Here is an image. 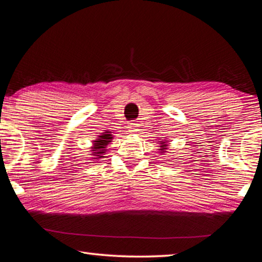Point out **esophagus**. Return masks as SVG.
Masks as SVG:
<instances>
[{
    "mask_svg": "<svg viewBox=\"0 0 262 262\" xmlns=\"http://www.w3.org/2000/svg\"><path fill=\"white\" fill-rule=\"evenodd\" d=\"M128 130L131 132H137L139 130V124L136 122H130L128 123Z\"/></svg>",
    "mask_w": 262,
    "mask_h": 262,
    "instance_id": "obj_1",
    "label": "esophagus"
}]
</instances>
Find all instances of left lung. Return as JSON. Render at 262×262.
Listing matches in <instances>:
<instances>
[{
    "label": "left lung",
    "instance_id": "8db88e82",
    "mask_svg": "<svg viewBox=\"0 0 262 262\" xmlns=\"http://www.w3.org/2000/svg\"><path fill=\"white\" fill-rule=\"evenodd\" d=\"M165 141H166V140H165ZM160 144H161V146H160L161 148H160V149H161V151H164V149L166 148V146H167V145H166L165 143H160Z\"/></svg>",
    "mask_w": 262,
    "mask_h": 262
}]
</instances>
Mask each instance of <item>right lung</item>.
Instances as JSON below:
<instances>
[{"label": "right lung", "instance_id": "right-lung-1", "mask_svg": "<svg viewBox=\"0 0 262 262\" xmlns=\"http://www.w3.org/2000/svg\"><path fill=\"white\" fill-rule=\"evenodd\" d=\"M113 138V135H110L109 132H105V134H103L102 136H100V138H97V140H95V144H94V149H92V151H95L94 153V156H97L98 154L99 156H97L98 158H103L102 156L104 154V151H106L105 146L106 145L109 144L110 139ZM95 159H97V158H95Z\"/></svg>", "mask_w": 262, "mask_h": 262}]
</instances>
